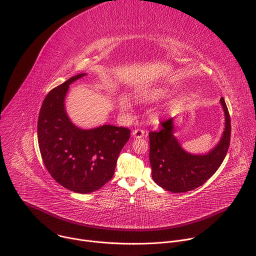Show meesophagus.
<instances>
[{"label":"esophagus","instance_id":"esophagus-1","mask_svg":"<svg viewBox=\"0 0 256 256\" xmlns=\"http://www.w3.org/2000/svg\"><path fill=\"white\" fill-rule=\"evenodd\" d=\"M144 134H146V130H142V128H136V130L132 132V136H134V138H142V136H144Z\"/></svg>","mask_w":256,"mask_h":256}]
</instances>
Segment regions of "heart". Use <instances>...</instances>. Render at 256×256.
Listing matches in <instances>:
<instances>
[{
    "label": "heart",
    "instance_id": "obj_1",
    "mask_svg": "<svg viewBox=\"0 0 256 256\" xmlns=\"http://www.w3.org/2000/svg\"><path fill=\"white\" fill-rule=\"evenodd\" d=\"M161 95H164V92L160 91V92H155L152 94V97H158V96H161ZM120 105L122 107V109H124V110H128V109H130V103L128 101V99L126 97H122L120 99Z\"/></svg>",
    "mask_w": 256,
    "mask_h": 256
}]
</instances>
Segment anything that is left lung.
Segmentation results:
<instances>
[{"mask_svg":"<svg viewBox=\"0 0 256 256\" xmlns=\"http://www.w3.org/2000/svg\"><path fill=\"white\" fill-rule=\"evenodd\" d=\"M220 101L225 112V130L208 154L194 155L181 148L173 134V118L162 122L159 132H149L152 177L159 186L174 194L186 192L202 186L221 166L230 146L231 120L224 98Z\"/></svg>","mask_w":256,"mask_h":256,"instance_id":"1","label":"left lung"}]
</instances>
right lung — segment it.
Returning a JSON list of instances; mask_svg holds the SVG:
<instances>
[{"instance_id":"right-lung-1","label":"right lung","mask_w":256,"mask_h":256,"mask_svg":"<svg viewBox=\"0 0 256 256\" xmlns=\"http://www.w3.org/2000/svg\"><path fill=\"white\" fill-rule=\"evenodd\" d=\"M79 74L48 92L38 122V138L46 168L64 188L90 194L102 188L114 174L116 161L130 130L104 124L82 130L72 124L64 109L68 86Z\"/></svg>"}]
</instances>
